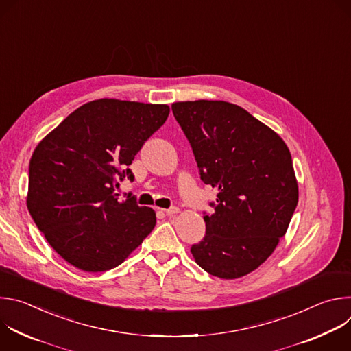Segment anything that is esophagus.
Here are the masks:
<instances>
[{"instance_id":"obj_1","label":"esophagus","mask_w":351,"mask_h":351,"mask_svg":"<svg viewBox=\"0 0 351 351\" xmlns=\"http://www.w3.org/2000/svg\"><path fill=\"white\" fill-rule=\"evenodd\" d=\"M168 217H173V215H176V214H179V208L178 207H171V208H168V210H165L164 211Z\"/></svg>"}]
</instances>
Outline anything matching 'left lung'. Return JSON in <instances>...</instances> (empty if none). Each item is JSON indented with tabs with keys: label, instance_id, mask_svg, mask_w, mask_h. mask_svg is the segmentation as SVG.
Masks as SVG:
<instances>
[{
	"label": "left lung",
	"instance_id": "obj_1",
	"mask_svg": "<svg viewBox=\"0 0 351 351\" xmlns=\"http://www.w3.org/2000/svg\"><path fill=\"white\" fill-rule=\"evenodd\" d=\"M172 112L186 134L199 178L218 189L195 263L221 279L257 269L285 236L298 202L287 145L271 128L226 101H182Z\"/></svg>",
	"mask_w": 351,
	"mask_h": 351
}]
</instances>
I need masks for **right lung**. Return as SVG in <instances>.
<instances>
[{
	"label": "right lung",
	"instance_id": "right-lung-1",
	"mask_svg": "<svg viewBox=\"0 0 351 351\" xmlns=\"http://www.w3.org/2000/svg\"><path fill=\"white\" fill-rule=\"evenodd\" d=\"M167 104L94 99L36 147L27 210L45 240L71 265L104 272L121 265L156 226V213L115 187L144 141L167 121Z\"/></svg>",
	"mask_w": 351,
	"mask_h": 351
}]
</instances>
